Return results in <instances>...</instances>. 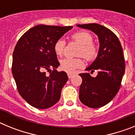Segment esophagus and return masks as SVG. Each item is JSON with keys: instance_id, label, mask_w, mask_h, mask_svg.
<instances>
[{"instance_id": "1", "label": "esophagus", "mask_w": 135, "mask_h": 135, "mask_svg": "<svg viewBox=\"0 0 135 135\" xmlns=\"http://www.w3.org/2000/svg\"><path fill=\"white\" fill-rule=\"evenodd\" d=\"M75 74H76L75 73H71V72H69V73H68V76L69 78H71Z\"/></svg>"}]
</instances>
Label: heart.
Returning a JSON list of instances; mask_svg holds the SVG:
<instances>
[{"label":"heart","mask_w":135,"mask_h":135,"mask_svg":"<svg viewBox=\"0 0 135 135\" xmlns=\"http://www.w3.org/2000/svg\"><path fill=\"white\" fill-rule=\"evenodd\" d=\"M71 39L80 45L78 55H82L88 61H93L98 55V46L93 41V36L89 32L84 30L78 31L71 36ZM65 42L60 38L55 42L53 49L57 56L61 57L64 53ZM84 63L81 57L71 58L66 57L61 61V68L67 72H74L76 69L84 66Z\"/></svg>","instance_id":"1"}]
</instances>
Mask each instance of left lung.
Here are the masks:
<instances>
[{"mask_svg": "<svg viewBox=\"0 0 135 135\" xmlns=\"http://www.w3.org/2000/svg\"><path fill=\"white\" fill-rule=\"evenodd\" d=\"M77 26L93 32L99 41L98 55L86 69L90 74L97 70L98 74L94 78L89 73L80 74L82 79L80 101L89 108H101L114 98L120 88L125 71L123 49L118 38L105 26L97 23Z\"/></svg>", "mask_w": 135, "mask_h": 135, "instance_id": "obj_1", "label": "left lung"}]
</instances>
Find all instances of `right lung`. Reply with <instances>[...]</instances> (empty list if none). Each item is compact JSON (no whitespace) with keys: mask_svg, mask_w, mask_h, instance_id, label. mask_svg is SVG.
Listing matches in <instances>:
<instances>
[{"mask_svg":"<svg viewBox=\"0 0 135 135\" xmlns=\"http://www.w3.org/2000/svg\"><path fill=\"white\" fill-rule=\"evenodd\" d=\"M72 27L38 25L25 32L15 46L12 74L20 95L34 108H51L60 99L68 77L56 70L59 62L53 46Z\"/></svg>","mask_w":135,"mask_h":135,"instance_id":"add662e5","label":"right lung"}]
</instances>
